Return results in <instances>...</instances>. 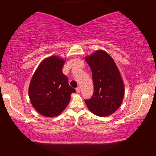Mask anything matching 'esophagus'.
Returning a JSON list of instances; mask_svg holds the SVG:
<instances>
[{
  "label": "esophagus",
  "mask_w": 156,
  "mask_h": 156,
  "mask_svg": "<svg viewBox=\"0 0 156 156\" xmlns=\"http://www.w3.org/2000/svg\"><path fill=\"white\" fill-rule=\"evenodd\" d=\"M76 92H77V93H80V87H77L76 89Z\"/></svg>",
  "instance_id": "obj_1"
}]
</instances>
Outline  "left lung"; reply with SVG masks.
Returning <instances> with one entry per match:
<instances>
[{"label":"left lung","mask_w":156,"mask_h":156,"mask_svg":"<svg viewBox=\"0 0 156 156\" xmlns=\"http://www.w3.org/2000/svg\"><path fill=\"white\" fill-rule=\"evenodd\" d=\"M89 65L94 87L93 96L85 100L89 109L98 116H108L122 104L125 87L119 70L110 55L98 50L85 58Z\"/></svg>","instance_id":"obj_1"}]
</instances>
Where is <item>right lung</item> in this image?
<instances>
[{"mask_svg": "<svg viewBox=\"0 0 156 156\" xmlns=\"http://www.w3.org/2000/svg\"><path fill=\"white\" fill-rule=\"evenodd\" d=\"M65 60L58 56L44 60L37 68L29 87V96L37 112L47 117L58 115L76 90L68 83L62 69Z\"/></svg>", "mask_w": 156, "mask_h": 156, "instance_id": "obj_1", "label": "right lung"}]
</instances>
